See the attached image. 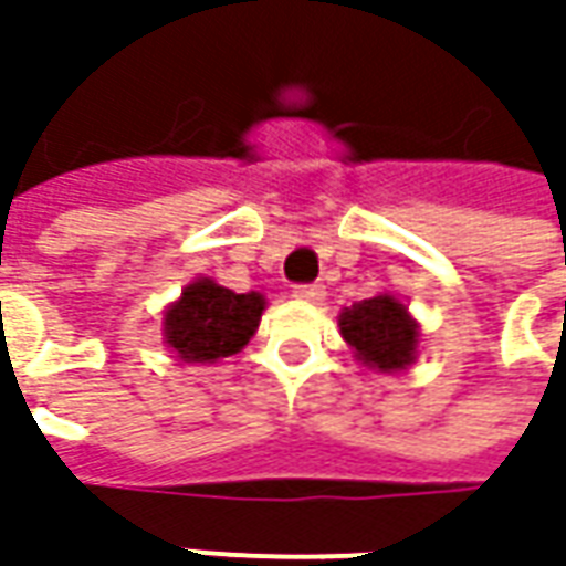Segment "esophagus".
Masks as SVG:
<instances>
[{"label": "esophagus", "mask_w": 566, "mask_h": 566, "mask_svg": "<svg viewBox=\"0 0 566 566\" xmlns=\"http://www.w3.org/2000/svg\"><path fill=\"white\" fill-rule=\"evenodd\" d=\"M293 295L298 302H321L324 298V286L321 283H298V286H293Z\"/></svg>", "instance_id": "34e87169"}]
</instances>
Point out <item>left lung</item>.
I'll list each match as a JSON object with an SVG mask.
<instances>
[{"mask_svg":"<svg viewBox=\"0 0 566 566\" xmlns=\"http://www.w3.org/2000/svg\"><path fill=\"white\" fill-rule=\"evenodd\" d=\"M339 334L365 365L380 371L406 368L416 356L419 331L394 295H375L339 315Z\"/></svg>","mask_w":566,"mask_h":566,"instance_id":"left-lung-1","label":"left lung"}]
</instances>
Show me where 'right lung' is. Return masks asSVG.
<instances>
[{
  "mask_svg": "<svg viewBox=\"0 0 566 566\" xmlns=\"http://www.w3.org/2000/svg\"><path fill=\"white\" fill-rule=\"evenodd\" d=\"M261 312L264 298L258 293H232L213 280H198L166 312V343L186 361L227 359L249 343Z\"/></svg>",
  "mask_w": 566,
  "mask_h": 566,
  "instance_id": "1",
  "label": "right lung"
}]
</instances>
